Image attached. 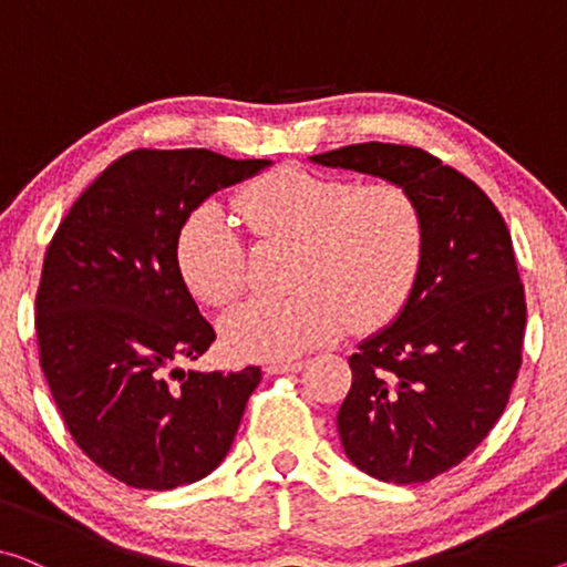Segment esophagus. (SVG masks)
Masks as SVG:
<instances>
[{"mask_svg": "<svg viewBox=\"0 0 567 567\" xmlns=\"http://www.w3.org/2000/svg\"><path fill=\"white\" fill-rule=\"evenodd\" d=\"M301 370H303V362L301 360L274 362V364H268V368H266L268 374H293V372H301Z\"/></svg>", "mask_w": 567, "mask_h": 567, "instance_id": "obj_1", "label": "esophagus"}]
</instances>
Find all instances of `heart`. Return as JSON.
Returning a JSON list of instances; mask_svg holds the SVG:
<instances>
[{
	"instance_id": "1",
	"label": "heart",
	"mask_w": 567,
	"mask_h": 567,
	"mask_svg": "<svg viewBox=\"0 0 567 567\" xmlns=\"http://www.w3.org/2000/svg\"><path fill=\"white\" fill-rule=\"evenodd\" d=\"M260 246L291 243L286 299H256L223 319V344L238 360H291L334 339L350 321L372 332L393 321L417 281L425 250L421 205L405 185L278 167L238 197ZM177 266L207 307H228L248 284V248L217 205L182 223Z\"/></svg>"
}]
</instances>
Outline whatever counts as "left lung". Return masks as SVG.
Wrapping results in <instances>:
<instances>
[{"label": "left lung", "instance_id": "8db88e82", "mask_svg": "<svg viewBox=\"0 0 567 567\" xmlns=\"http://www.w3.org/2000/svg\"><path fill=\"white\" fill-rule=\"evenodd\" d=\"M311 162L398 182L421 205V274L393 324L350 357L337 431L364 474L431 482L489 435L517 380L527 303L507 223L472 179L417 146L352 144Z\"/></svg>", "mask_w": 567, "mask_h": 567}]
</instances>
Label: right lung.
Returning <instances> with one entry per match:
<instances>
[{
	"label": "right lung",
	"mask_w": 567,
	"mask_h": 567,
	"mask_svg": "<svg viewBox=\"0 0 567 567\" xmlns=\"http://www.w3.org/2000/svg\"><path fill=\"white\" fill-rule=\"evenodd\" d=\"M268 164L207 150L128 152L52 235L34 299L42 372L83 454L134 489L210 474L260 382L258 368H177L215 342L179 274L177 235L213 193Z\"/></svg>",
	"instance_id": "right-lung-1"
}]
</instances>
